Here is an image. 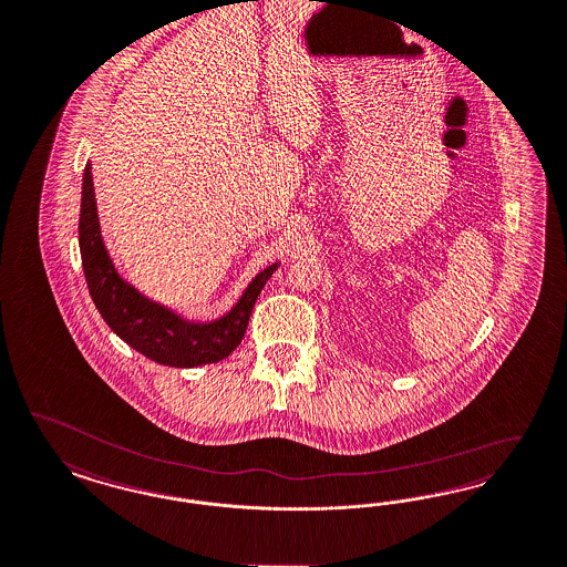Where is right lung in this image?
<instances>
[{
  "label": "right lung",
  "instance_id": "right-lung-1",
  "mask_svg": "<svg viewBox=\"0 0 567 567\" xmlns=\"http://www.w3.org/2000/svg\"><path fill=\"white\" fill-rule=\"evenodd\" d=\"M79 251L92 301L111 331L148 360L174 369L214 364L235 352L247 331L257 295L280 266L276 261L257 274L228 312L207 322L188 320L153 301L117 272L104 247L90 161L81 184Z\"/></svg>",
  "mask_w": 567,
  "mask_h": 567
}]
</instances>
